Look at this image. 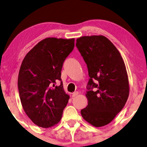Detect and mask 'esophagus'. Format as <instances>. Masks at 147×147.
<instances>
[{"mask_svg":"<svg viewBox=\"0 0 147 147\" xmlns=\"http://www.w3.org/2000/svg\"><path fill=\"white\" fill-rule=\"evenodd\" d=\"M78 94H79V92H74V93L72 94V97H76V96H77L78 95Z\"/></svg>","mask_w":147,"mask_h":147,"instance_id":"obj_1","label":"esophagus"}]
</instances>
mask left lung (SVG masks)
I'll return each instance as SVG.
<instances>
[{
    "mask_svg": "<svg viewBox=\"0 0 147 147\" xmlns=\"http://www.w3.org/2000/svg\"><path fill=\"white\" fill-rule=\"evenodd\" d=\"M76 47L90 77L86 92L88 104L81 114L96 127L105 126L121 111L129 95L125 64L118 50L104 36L81 37L76 40Z\"/></svg>",
    "mask_w": 147,
    "mask_h": 147,
    "instance_id": "8db88e82",
    "label": "left lung"
}]
</instances>
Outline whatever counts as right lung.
<instances>
[{"mask_svg": "<svg viewBox=\"0 0 147 147\" xmlns=\"http://www.w3.org/2000/svg\"><path fill=\"white\" fill-rule=\"evenodd\" d=\"M74 39L49 37L38 43L24 58L18 77L23 108L32 122L51 127L61 120L69 96L61 79L63 62L74 47ZM60 81L59 86L56 82Z\"/></svg>", "mask_w": 147, "mask_h": 147, "instance_id": "obj_1", "label": "right lung"}]
</instances>
